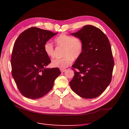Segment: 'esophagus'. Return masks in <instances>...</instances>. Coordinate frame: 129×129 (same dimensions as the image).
I'll return each instance as SVG.
<instances>
[{
  "mask_svg": "<svg viewBox=\"0 0 129 129\" xmlns=\"http://www.w3.org/2000/svg\"><path fill=\"white\" fill-rule=\"evenodd\" d=\"M60 70H61V72L62 73L66 71V69H61Z\"/></svg>",
  "mask_w": 129,
  "mask_h": 129,
  "instance_id": "obj_1",
  "label": "esophagus"
}]
</instances>
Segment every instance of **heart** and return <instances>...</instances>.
<instances>
[{
  "label": "heart",
  "instance_id": "1",
  "mask_svg": "<svg viewBox=\"0 0 129 129\" xmlns=\"http://www.w3.org/2000/svg\"><path fill=\"white\" fill-rule=\"evenodd\" d=\"M57 46L63 48L61 58L55 59L51 62L53 67L64 68L72 63L73 59H77L81 57L83 51V43L82 39L78 37L61 34L54 39ZM44 51L48 57L52 58L54 55V48L53 44L47 42L44 45Z\"/></svg>",
  "mask_w": 129,
  "mask_h": 129
}]
</instances>
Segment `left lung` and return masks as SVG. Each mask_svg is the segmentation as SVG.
Segmentation results:
<instances>
[{
  "instance_id": "left-lung-1",
  "label": "left lung",
  "mask_w": 129,
  "mask_h": 129,
  "mask_svg": "<svg viewBox=\"0 0 129 129\" xmlns=\"http://www.w3.org/2000/svg\"><path fill=\"white\" fill-rule=\"evenodd\" d=\"M71 35L82 39L83 51L72 66L75 75L70 82L71 88L82 98H97L111 81L114 61L109 39L91 25L83 26Z\"/></svg>"
}]
</instances>
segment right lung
<instances>
[{"label":"right lung","instance_id":"obj_1","mask_svg":"<svg viewBox=\"0 0 129 129\" xmlns=\"http://www.w3.org/2000/svg\"><path fill=\"white\" fill-rule=\"evenodd\" d=\"M57 33L31 27L23 31L15 42L12 74L18 90L25 98H42L52 90L55 79L61 74L58 68H46L51 61L44 51V44Z\"/></svg>","mask_w":129,"mask_h":129}]
</instances>
